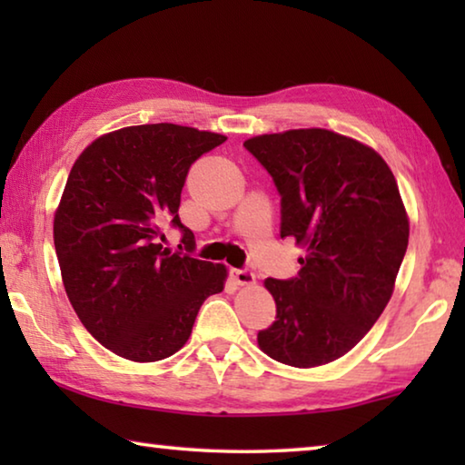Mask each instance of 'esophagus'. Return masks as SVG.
I'll return each mask as SVG.
<instances>
[{"instance_id": "34e87169", "label": "esophagus", "mask_w": 465, "mask_h": 465, "mask_svg": "<svg viewBox=\"0 0 465 465\" xmlns=\"http://www.w3.org/2000/svg\"><path fill=\"white\" fill-rule=\"evenodd\" d=\"M232 277L235 279L238 285H254V282H256L254 272H252L250 269H233Z\"/></svg>"}]
</instances>
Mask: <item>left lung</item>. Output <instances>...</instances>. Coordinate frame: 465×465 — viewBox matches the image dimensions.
<instances>
[{
    "label": "left lung",
    "instance_id": "1",
    "mask_svg": "<svg viewBox=\"0 0 465 465\" xmlns=\"http://www.w3.org/2000/svg\"><path fill=\"white\" fill-rule=\"evenodd\" d=\"M281 196V238L305 246L297 277L266 279L277 318L258 332L271 359L318 367L349 352L381 316L408 248V217L388 163L326 129L248 139Z\"/></svg>",
    "mask_w": 465,
    "mask_h": 465
}]
</instances>
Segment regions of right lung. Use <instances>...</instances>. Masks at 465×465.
Here are the masks:
<instances>
[{"label": "right lung", "mask_w": 465, "mask_h": 465, "mask_svg": "<svg viewBox=\"0 0 465 465\" xmlns=\"http://www.w3.org/2000/svg\"><path fill=\"white\" fill-rule=\"evenodd\" d=\"M223 141L170 123L124 127L85 147L69 172L53 225L63 285L114 355H174L204 299L223 291L225 266L191 256L194 233L178 217L188 170ZM166 224L183 233L186 252L161 246Z\"/></svg>", "instance_id": "add662e5"}]
</instances>
